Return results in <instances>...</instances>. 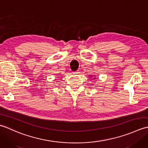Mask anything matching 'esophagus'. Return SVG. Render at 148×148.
I'll return each instance as SVG.
<instances>
[{
	"label": "esophagus",
	"mask_w": 148,
	"mask_h": 148,
	"mask_svg": "<svg viewBox=\"0 0 148 148\" xmlns=\"http://www.w3.org/2000/svg\"><path fill=\"white\" fill-rule=\"evenodd\" d=\"M80 73V72L79 71H75L73 72V74H79Z\"/></svg>",
	"instance_id": "obj_1"
}]
</instances>
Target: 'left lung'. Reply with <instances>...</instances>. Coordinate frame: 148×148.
<instances>
[{
  "mask_svg": "<svg viewBox=\"0 0 148 148\" xmlns=\"http://www.w3.org/2000/svg\"><path fill=\"white\" fill-rule=\"evenodd\" d=\"M90 76V77H93V76H92V75H91V76ZM93 79H95L96 78H95V77H93Z\"/></svg>",
  "mask_w": 148,
  "mask_h": 148,
  "instance_id": "obj_1",
  "label": "left lung"
}]
</instances>
